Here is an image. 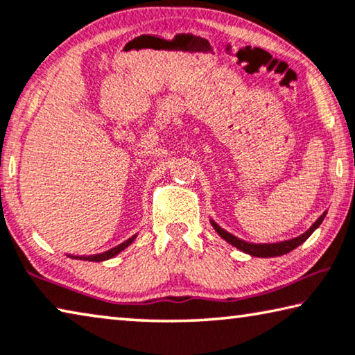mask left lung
Instances as JSON below:
<instances>
[{
  "instance_id": "8db88e82",
  "label": "left lung",
  "mask_w": 355,
  "mask_h": 355,
  "mask_svg": "<svg viewBox=\"0 0 355 355\" xmlns=\"http://www.w3.org/2000/svg\"><path fill=\"white\" fill-rule=\"evenodd\" d=\"M325 214H327V212H324V214L320 216L319 219L313 223V227H311L308 232H304L302 236L288 239V241L272 243V244H254V243L244 241V239H239L236 236H233L232 233H228V232L223 230V228L217 225L214 220H212V227L216 228V232L219 233L220 236L225 239V241L233 244L234 248H238L239 250H243V252L250 254V255H255V257H277V255H284L287 252H291V250H293L295 248H298L300 244L306 241V239L311 236V234H313V232L315 230V228H318L320 223H322Z\"/></svg>"
}]
</instances>
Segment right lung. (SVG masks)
Wrapping results in <instances>:
<instances>
[{
	"instance_id": "right-lung-1",
	"label": "right lung",
	"mask_w": 355,
	"mask_h": 355,
	"mask_svg": "<svg viewBox=\"0 0 355 355\" xmlns=\"http://www.w3.org/2000/svg\"><path fill=\"white\" fill-rule=\"evenodd\" d=\"M135 239V236H132V238H128L127 241H123L122 244H119V246H116V248H112V249H109V250H106V252H101V254H95V255H79V257H76V259H83V260H90V261H103V260H107V259H111V257H114V255H117L119 252H122V250L127 248V246H130V244H132V241Z\"/></svg>"
}]
</instances>
